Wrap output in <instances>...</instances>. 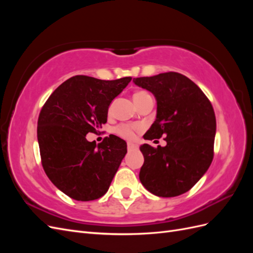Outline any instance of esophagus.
Segmentation results:
<instances>
[{"mask_svg":"<svg viewBox=\"0 0 253 253\" xmlns=\"http://www.w3.org/2000/svg\"><path fill=\"white\" fill-rule=\"evenodd\" d=\"M138 148V145L133 143V142H127V150H135Z\"/></svg>","mask_w":253,"mask_h":253,"instance_id":"obj_1","label":"esophagus"}]
</instances>
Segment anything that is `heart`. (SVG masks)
I'll list each match as a JSON object with an SVG mask.
<instances>
[{
  "label": "heart",
  "mask_w": 253,
  "mask_h": 253,
  "mask_svg": "<svg viewBox=\"0 0 253 253\" xmlns=\"http://www.w3.org/2000/svg\"><path fill=\"white\" fill-rule=\"evenodd\" d=\"M148 97H151V96L147 93V91L138 90V91H136V93L134 94V101H135V103L137 105H138L140 102H142L144 99H147ZM112 110H113V104L110 105L109 112L111 113ZM137 128H138V127L135 126L119 125L118 126H116V128H115V132H116L119 136L124 137V138H126V139H132V138H134Z\"/></svg>",
  "instance_id": "1"
}]
</instances>
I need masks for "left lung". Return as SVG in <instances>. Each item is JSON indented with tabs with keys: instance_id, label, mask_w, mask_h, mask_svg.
Segmentation results:
<instances>
[{
	"instance_id": "1",
	"label": "left lung",
	"mask_w": 253,
	"mask_h": 253,
	"mask_svg": "<svg viewBox=\"0 0 253 253\" xmlns=\"http://www.w3.org/2000/svg\"><path fill=\"white\" fill-rule=\"evenodd\" d=\"M157 101L156 120L143 138L166 136V147H140L144 163L139 179L151 193L174 197L186 193L209 169L214 155L216 119L203 90L179 73L133 79Z\"/></svg>"
}]
</instances>
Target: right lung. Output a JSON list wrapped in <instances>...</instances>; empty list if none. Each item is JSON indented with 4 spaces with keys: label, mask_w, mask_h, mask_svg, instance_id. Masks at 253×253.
<instances>
[{
    "label": "right lung",
    "mask_w": 253,
    "mask_h": 253,
    "mask_svg": "<svg viewBox=\"0 0 253 253\" xmlns=\"http://www.w3.org/2000/svg\"><path fill=\"white\" fill-rule=\"evenodd\" d=\"M132 80H100L75 76L58 86L38 119V142L43 169L60 191L73 200L88 202L110 188L126 142L115 135L101 143L87 141L108 120L109 106Z\"/></svg>",
    "instance_id": "right-lung-1"
}]
</instances>
